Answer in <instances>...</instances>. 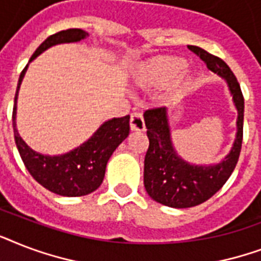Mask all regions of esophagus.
<instances>
[{
	"label": "esophagus",
	"mask_w": 261,
	"mask_h": 261,
	"mask_svg": "<svg viewBox=\"0 0 261 261\" xmlns=\"http://www.w3.org/2000/svg\"><path fill=\"white\" fill-rule=\"evenodd\" d=\"M131 131H143L145 130V122L141 112H133L130 118Z\"/></svg>",
	"instance_id": "1"
}]
</instances>
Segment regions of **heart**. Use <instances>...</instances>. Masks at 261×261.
I'll return each mask as SVG.
<instances>
[{
	"mask_svg": "<svg viewBox=\"0 0 261 261\" xmlns=\"http://www.w3.org/2000/svg\"><path fill=\"white\" fill-rule=\"evenodd\" d=\"M186 67V61L176 55H157L135 65L131 71V81L141 89L169 85V94L181 93L191 87L194 75Z\"/></svg>",
	"mask_w": 261,
	"mask_h": 261,
	"instance_id": "1",
	"label": "heart"
}]
</instances>
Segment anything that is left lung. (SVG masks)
<instances>
[{
	"instance_id": "obj_1",
	"label": "left lung",
	"mask_w": 261,
	"mask_h": 261,
	"mask_svg": "<svg viewBox=\"0 0 261 261\" xmlns=\"http://www.w3.org/2000/svg\"><path fill=\"white\" fill-rule=\"evenodd\" d=\"M207 65V69L226 83L237 111L236 137L230 150L217 164H192L178 154L172 139L169 111L149 110L143 114L149 149L145 155L143 184L153 200L173 208H188L206 202L218 192L239 161L244 126V97L230 67L218 57L198 46H188Z\"/></svg>"
}]
</instances>
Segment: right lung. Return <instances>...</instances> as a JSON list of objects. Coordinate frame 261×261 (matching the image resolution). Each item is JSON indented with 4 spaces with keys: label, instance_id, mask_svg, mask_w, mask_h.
<instances>
[{
    "label": "right lung",
    "instance_id": "obj_1",
    "mask_svg": "<svg viewBox=\"0 0 261 261\" xmlns=\"http://www.w3.org/2000/svg\"><path fill=\"white\" fill-rule=\"evenodd\" d=\"M89 36L83 30H66L51 35L36 48L25 69L18 79L17 90L14 96L13 133L16 146L21 160L31 176L43 186L61 196H83L93 192L101 186L106 174L108 160L116 147L128 137L130 133V115L123 118H112L100 124L97 130L80 146L63 154H43L34 150L20 137L16 123L17 115L18 90L30 63L51 47L65 43H79Z\"/></svg>",
    "mask_w": 261,
    "mask_h": 261
}]
</instances>
